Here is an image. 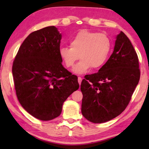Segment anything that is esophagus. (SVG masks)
Returning a JSON list of instances; mask_svg holds the SVG:
<instances>
[{"instance_id":"esophagus-1","label":"esophagus","mask_w":149,"mask_h":149,"mask_svg":"<svg viewBox=\"0 0 149 149\" xmlns=\"http://www.w3.org/2000/svg\"><path fill=\"white\" fill-rule=\"evenodd\" d=\"M78 83H79V84L80 85L82 81V77H78Z\"/></svg>"}]
</instances>
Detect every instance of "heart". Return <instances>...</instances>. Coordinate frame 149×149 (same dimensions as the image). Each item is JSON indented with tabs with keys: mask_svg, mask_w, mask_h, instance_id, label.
<instances>
[{
	"mask_svg": "<svg viewBox=\"0 0 149 149\" xmlns=\"http://www.w3.org/2000/svg\"><path fill=\"white\" fill-rule=\"evenodd\" d=\"M112 41L107 35L81 29L70 39V47H62L59 56L67 68L81 59L74 68V73L85 74L92 68L99 70L105 65L112 50Z\"/></svg>",
	"mask_w": 149,
	"mask_h": 149,
	"instance_id": "b5f03b06",
	"label": "heart"
}]
</instances>
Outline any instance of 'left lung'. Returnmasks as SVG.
Segmentation results:
<instances>
[{"label": "left lung", "instance_id": "8db88e82", "mask_svg": "<svg viewBox=\"0 0 149 149\" xmlns=\"http://www.w3.org/2000/svg\"><path fill=\"white\" fill-rule=\"evenodd\" d=\"M140 74L137 54L128 37L121 31L105 65L82 80L83 116L95 123L119 116L129 104Z\"/></svg>", "mask_w": 149, "mask_h": 149}]
</instances>
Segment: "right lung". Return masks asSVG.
Listing matches in <instances>:
<instances>
[{"label":"right lung","instance_id":"obj_1","mask_svg":"<svg viewBox=\"0 0 149 149\" xmlns=\"http://www.w3.org/2000/svg\"><path fill=\"white\" fill-rule=\"evenodd\" d=\"M61 39L54 26L32 32L20 46L12 65L17 99L40 120L59 116L63 103L79 87L76 75L62 65Z\"/></svg>","mask_w":149,"mask_h":149}]
</instances>
